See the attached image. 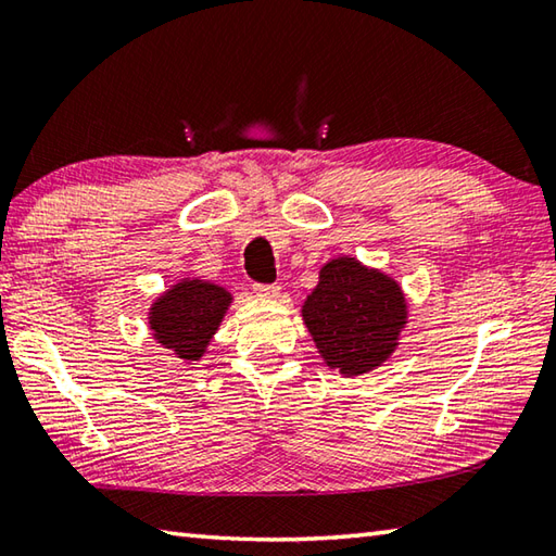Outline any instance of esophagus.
Masks as SVG:
<instances>
[{"label":"esophagus","instance_id":"1","mask_svg":"<svg viewBox=\"0 0 556 556\" xmlns=\"http://www.w3.org/2000/svg\"><path fill=\"white\" fill-rule=\"evenodd\" d=\"M253 289H255V293H257L260 299H267V301L279 299V293H281L279 285H255Z\"/></svg>","mask_w":556,"mask_h":556}]
</instances>
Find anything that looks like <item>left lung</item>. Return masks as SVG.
Returning a JSON list of instances; mask_svg holds the SVG:
<instances>
[{
    "label": "left lung",
    "instance_id": "left-lung-1",
    "mask_svg": "<svg viewBox=\"0 0 556 556\" xmlns=\"http://www.w3.org/2000/svg\"><path fill=\"white\" fill-rule=\"evenodd\" d=\"M301 315L323 362L342 376H362L395 352L407 301L393 277L344 255L323 265Z\"/></svg>",
    "mask_w": 556,
    "mask_h": 556
}]
</instances>
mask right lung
<instances>
[{
  "label": "right lung",
  "instance_id": "obj_1",
  "mask_svg": "<svg viewBox=\"0 0 556 556\" xmlns=\"http://www.w3.org/2000/svg\"><path fill=\"white\" fill-rule=\"evenodd\" d=\"M231 301V293L212 281L180 279L151 303L149 328L154 340L180 362H198L219 330Z\"/></svg>",
  "mask_w": 556,
  "mask_h": 556
}]
</instances>
